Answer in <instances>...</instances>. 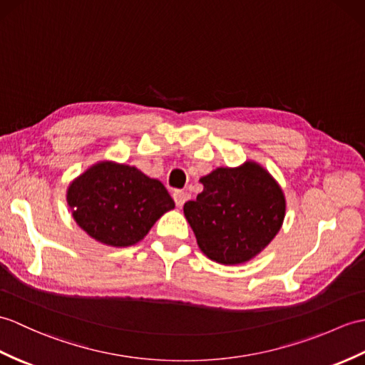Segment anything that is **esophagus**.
Returning a JSON list of instances; mask_svg holds the SVG:
<instances>
[{"label": "esophagus", "mask_w": 365, "mask_h": 365, "mask_svg": "<svg viewBox=\"0 0 365 365\" xmlns=\"http://www.w3.org/2000/svg\"><path fill=\"white\" fill-rule=\"evenodd\" d=\"M173 197H174V202H175V205L177 207H183L185 205V202L186 200H190V192H185V191H175L174 194H173Z\"/></svg>", "instance_id": "esophagus-1"}]
</instances>
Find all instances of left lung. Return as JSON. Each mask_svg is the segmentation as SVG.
<instances>
[{"label":"left lung","instance_id":"1","mask_svg":"<svg viewBox=\"0 0 365 365\" xmlns=\"http://www.w3.org/2000/svg\"><path fill=\"white\" fill-rule=\"evenodd\" d=\"M203 191L183 205L200 250L216 262L249 261L283 224V191L259 165L217 168L199 180Z\"/></svg>","mask_w":365,"mask_h":365}]
</instances>
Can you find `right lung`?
Returning <instances> with one entry per match:
<instances>
[{"label":"right lung","mask_w":365,"mask_h":365,"mask_svg":"<svg viewBox=\"0 0 365 365\" xmlns=\"http://www.w3.org/2000/svg\"><path fill=\"white\" fill-rule=\"evenodd\" d=\"M73 217L96 241L127 247L141 241L174 208L163 183L137 168L103 162L76 179L66 194Z\"/></svg>","instance_id":"right-lung-1"}]
</instances>
